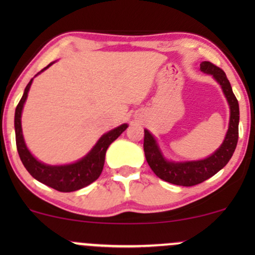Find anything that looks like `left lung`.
<instances>
[{
  "label": "left lung",
  "instance_id": "8db88e82",
  "mask_svg": "<svg viewBox=\"0 0 255 255\" xmlns=\"http://www.w3.org/2000/svg\"><path fill=\"white\" fill-rule=\"evenodd\" d=\"M200 69L206 74H211L222 86L225 97L230 107V121L227 135L223 144L215 153L201 160H191V162H169L163 157L162 152L158 147L156 140L147 129L144 135V151L145 157L152 171L158 177L166 182L177 184V186L191 187L199 184L223 169L233 156L239 140V120L240 110L239 102L234 95L231 85L225 73L215 64L204 61L200 63Z\"/></svg>",
  "mask_w": 255,
  "mask_h": 255
}]
</instances>
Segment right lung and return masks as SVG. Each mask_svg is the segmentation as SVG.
Listing matches in <instances>:
<instances>
[{
    "instance_id": "obj_1",
    "label": "right lung",
    "mask_w": 255,
    "mask_h": 255,
    "mask_svg": "<svg viewBox=\"0 0 255 255\" xmlns=\"http://www.w3.org/2000/svg\"><path fill=\"white\" fill-rule=\"evenodd\" d=\"M51 64L52 63L46 66L40 72L45 71ZM32 80L33 79H31L30 83L27 84V86H26L24 91V95H22L21 99H20L19 104L16 105L15 119H14L16 148L22 164H24L26 170L30 172L37 181L51 187V188L56 189L58 192H74L89 186L93 181L97 180L102 170H103L105 152H107L109 145L114 140H116L121 135L122 131H125L126 128L128 127V125H121L120 127L115 128V129L105 133L86 156L81 158L78 162L73 163V164L48 165L44 164V163H40L39 160H37L36 158L32 156L31 152L26 147L21 129L22 108H24L25 101L27 98V93L31 87Z\"/></svg>"
}]
</instances>
